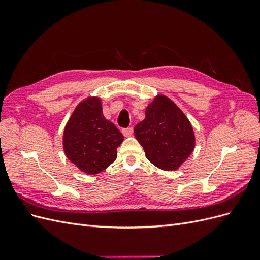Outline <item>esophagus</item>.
Segmentation results:
<instances>
[{
	"instance_id": "obj_1",
	"label": "esophagus",
	"mask_w": 260,
	"mask_h": 260,
	"mask_svg": "<svg viewBox=\"0 0 260 260\" xmlns=\"http://www.w3.org/2000/svg\"><path fill=\"white\" fill-rule=\"evenodd\" d=\"M132 133H133V128H132V127L122 129V135H123L124 137H131Z\"/></svg>"
}]
</instances>
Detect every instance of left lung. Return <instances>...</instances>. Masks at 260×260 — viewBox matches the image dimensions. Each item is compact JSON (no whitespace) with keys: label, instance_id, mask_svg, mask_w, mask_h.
Segmentation results:
<instances>
[{"label":"left lung","instance_id":"left-lung-1","mask_svg":"<svg viewBox=\"0 0 260 260\" xmlns=\"http://www.w3.org/2000/svg\"><path fill=\"white\" fill-rule=\"evenodd\" d=\"M135 136L146 158L162 170H176L193 152L195 138L185 115L168 98L159 95L146 107Z\"/></svg>","mask_w":260,"mask_h":260}]
</instances>
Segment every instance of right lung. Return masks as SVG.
Masks as SVG:
<instances>
[{
	"label": "right lung",
	"mask_w": 260,
	"mask_h": 260,
	"mask_svg": "<svg viewBox=\"0 0 260 260\" xmlns=\"http://www.w3.org/2000/svg\"><path fill=\"white\" fill-rule=\"evenodd\" d=\"M122 133L105 119L99 99L89 98L77 106L67 122L62 145L67 158L89 175L106 169L117 158Z\"/></svg>",
	"instance_id": "1"
}]
</instances>
